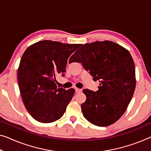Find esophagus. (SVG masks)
Returning <instances> with one entry per match:
<instances>
[{"mask_svg": "<svg viewBox=\"0 0 151 151\" xmlns=\"http://www.w3.org/2000/svg\"><path fill=\"white\" fill-rule=\"evenodd\" d=\"M75 91L76 93H80V92L82 91V89L79 88H75Z\"/></svg>", "mask_w": 151, "mask_h": 151, "instance_id": "1", "label": "esophagus"}]
</instances>
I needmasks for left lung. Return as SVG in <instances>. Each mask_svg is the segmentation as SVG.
Here are the masks:
<instances>
[{
	"label": "left lung",
	"instance_id": "obj_1",
	"mask_svg": "<svg viewBox=\"0 0 151 151\" xmlns=\"http://www.w3.org/2000/svg\"><path fill=\"white\" fill-rule=\"evenodd\" d=\"M72 62L81 63L100 83L97 91L83 90L84 117L100 127L113 124L124 114L136 88L135 65L129 51L109 40L96 41L78 49L70 58Z\"/></svg>",
	"mask_w": 151,
	"mask_h": 151
}]
</instances>
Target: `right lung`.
I'll return each instance as SVG.
<instances>
[{"label": "right lung", "mask_w": 151, "mask_h": 151, "mask_svg": "<svg viewBox=\"0 0 151 151\" xmlns=\"http://www.w3.org/2000/svg\"><path fill=\"white\" fill-rule=\"evenodd\" d=\"M81 46L45 40L29 46L22 55L17 70L20 93L26 110L39 122H54L66 111L75 89L58 87L56 76H64L67 60Z\"/></svg>", "instance_id": "obj_1"}]
</instances>
